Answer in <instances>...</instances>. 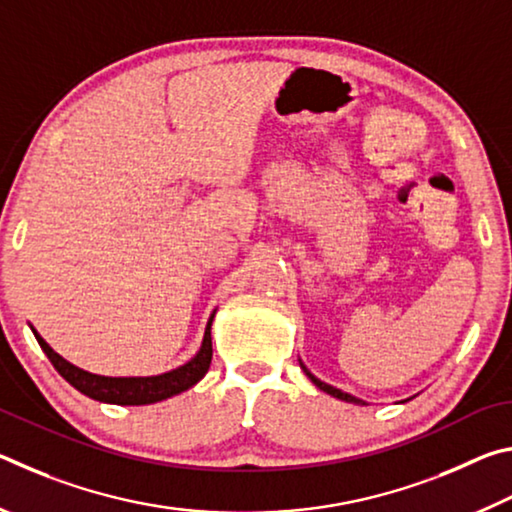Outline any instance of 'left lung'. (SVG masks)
Here are the masks:
<instances>
[{"label": "left lung", "instance_id": "8db88e82", "mask_svg": "<svg viewBox=\"0 0 512 512\" xmlns=\"http://www.w3.org/2000/svg\"><path fill=\"white\" fill-rule=\"evenodd\" d=\"M302 366V363H300ZM302 370L307 372V377L314 381V384L320 388V391H325L327 395H332V397H339V400H345V402H361V400H357V397H352V395H348V393H343V391H339V388H334V386H329V384H325V381H320V379H316L314 375H311V372L302 366Z\"/></svg>", "mask_w": 512, "mask_h": 512}]
</instances>
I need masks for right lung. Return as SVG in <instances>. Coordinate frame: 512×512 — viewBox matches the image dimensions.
<instances>
[{
    "label": "right lung",
    "instance_id": "add662e5",
    "mask_svg": "<svg viewBox=\"0 0 512 512\" xmlns=\"http://www.w3.org/2000/svg\"><path fill=\"white\" fill-rule=\"evenodd\" d=\"M212 320H214V314L210 316V320H207L203 345H201V350H198L196 357L192 361H187L185 366H180L171 372H164V375H158V377L92 375V372H85L81 368L72 366V363L65 361L60 354L51 350L36 329H33V334H36L40 348L45 350L49 361L54 363L58 375L65 381H69L76 391H81L83 395H88V397H92V400H99V402L140 406V404L162 402V400H167V397L183 393V391H187V388H192L196 381H201L205 377V372L210 370V363H212V332H210Z\"/></svg>",
    "mask_w": 512,
    "mask_h": 512
}]
</instances>
